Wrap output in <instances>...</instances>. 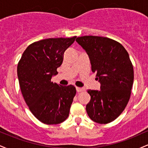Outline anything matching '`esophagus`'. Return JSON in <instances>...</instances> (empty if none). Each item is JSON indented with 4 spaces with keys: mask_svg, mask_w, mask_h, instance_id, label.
I'll use <instances>...</instances> for the list:
<instances>
[{
    "mask_svg": "<svg viewBox=\"0 0 148 148\" xmlns=\"http://www.w3.org/2000/svg\"><path fill=\"white\" fill-rule=\"evenodd\" d=\"M76 91L78 92H82V91H84L85 89L83 88H79V87H76Z\"/></svg>",
    "mask_w": 148,
    "mask_h": 148,
    "instance_id": "1",
    "label": "esophagus"
}]
</instances>
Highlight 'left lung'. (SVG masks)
Returning a JSON list of instances; mask_svg holds the SVG:
<instances>
[{"instance_id": "8db88e82", "label": "left lung", "mask_w": 148, "mask_h": 148, "mask_svg": "<svg viewBox=\"0 0 148 148\" xmlns=\"http://www.w3.org/2000/svg\"><path fill=\"white\" fill-rule=\"evenodd\" d=\"M76 41L87 53L92 71L101 84L100 90H88L91 97L86 105L88 116L97 123H111L130 99L134 68L128 52L108 37L88 35L77 37Z\"/></svg>"}]
</instances>
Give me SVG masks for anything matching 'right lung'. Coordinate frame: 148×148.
<instances>
[{
	"mask_svg": "<svg viewBox=\"0 0 148 148\" xmlns=\"http://www.w3.org/2000/svg\"><path fill=\"white\" fill-rule=\"evenodd\" d=\"M76 37L33 42L24 51L18 63L17 76L23 99L34 116L46 125L60 124L69 116L76 88L72 85L60 86L51 80L58 74L64 52Z\"/></svg>",
	"mask_w": 148,
	"mask_h": 148,
	"instance_id": "right-lung-1",
	"label": "right lung"
}]
</instances>
